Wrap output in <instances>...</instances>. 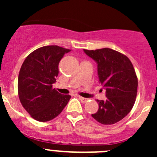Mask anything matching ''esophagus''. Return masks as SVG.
Returning a JSON list of instances; mask_svg holds the SVG:
<instances>
[{
    "instance_id": "34e87169",
    "label": "esophagus",
    "mask_w": 157,
    "mask_h": 157,
    "mask_svg": "<svg viewBox=\"0 0 157 157\" xmlns=\"http://www.w3.org/2000/svg\"><path fill=\"white\" fill-rule=\"evenodd\" d=\"M79 99H80V101L82 102H83V103H85V102H87V100H88V99L85 98V97H79Z\"/></svg>"
}]
</instances>
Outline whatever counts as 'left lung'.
<instances>
[{
    "mask_svg": "<svg viewBox=\"0 0 157 157\" xmlns=\"http://www.w3.org/2000/svg\"><path fill=\"white\" fill-rule=\"evenodd\" d=\"M97 63L99 82L106 90L105 101L99 100L92 117L102 125H112L131 111L136 101L138 79L127 56L109 48L84 49Z\"/></svg>",
    "mask_w": 157,
    "mask_h": 157,
    "instance_id": "1",
    "label": "left lung"
}]
</instances>
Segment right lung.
<instances>
[{
  "mask_svg": "<svg viewBox=\"0 0 157 157\" xmlns=\"http://www.w3.org/2000/svg\"><path fill=\"white\" fill-rule=\"evenodd\" d=\"M70 51L55 45L43 46L30 53L23 61L17 81L19 99L25 110L37 121L53 120L71 98L52 87L59 73V62Z\"/></svg>",
  "mask_w": 157,
  "mask_h": 157,
  "instance_id": "1",
  "label": "right lung"
}]
</instances>
